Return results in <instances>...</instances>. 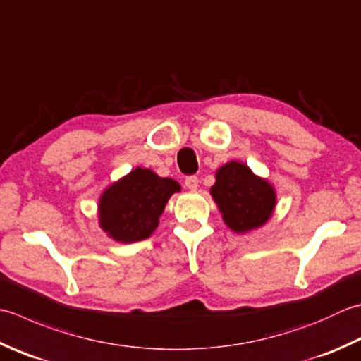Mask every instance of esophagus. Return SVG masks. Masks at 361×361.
Listing matches in <instances>:
<instances>
[{
    "mask_svg": "<svg viewBox=\"0 0 361 361\" xmlns=\"http://www.w3.org/2000/svg\"><path fill=\"white\" fill-rule=\"evenodd\" d=\"M185 185L188 189H197L199 188V178L195 175H190L185 180Z\"/></svg>",
    "mask_w": 361,
    "mask_h": 361,
    "instance_id": "esophagus-1",
    "label": "esophagus"
}]
</instances>
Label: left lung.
<instances>
[{
    "label": "left lung",
    "mask_w": 361,
    "mask_h": 361,
    "mask_svg": "<svg viewBox=\"0 0 361 361\" xmlns=\"http://www.w3.org/2000/svg\"><path fill=\"white\" fill-rule=\"evenodd\" d=\"M209 192L225 225L235 233L263 227L277 203V194L271 183L238 161H230L217 169L216 183Z\"/></svg>",
    "instance_id": "1"
}]
</instances>
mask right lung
I'll return each instance as SVG.
<instances>
[{"label":"right lung","instance_id":"right-lung-1","mask_svg":"<svg viewBox=\"0 0 361 361\" xmlns=\"http://www.w3.org/2000/svg\"><path fill=\"white\" fill-rule=\"evenodd\" d=\"M181 186L150 169L137 167L103 190L98 200V224L111 239L122 244L152 236L166 203Z\"/></svg>","mask_w":361,"mask_h":361}]
</instances>
